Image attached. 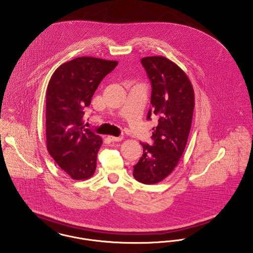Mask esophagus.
<instances>
[{"label": "esophagus", "instance_id": "34e87169", "mask_svg": "<svg viewBox=\"0 0 253 253\" xmlns=\"http://www.w3.org/2000/svg\"><path fill=\"white\" fill-rule=\"evenodd\" d=\"M108 138H109L111 141H113V142H114V141L119 142V141H121V140L123 139L122 136H113V135H109Z\"/></svg>", "mask_w": 253, "mask_h": 253}]
</instances>
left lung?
I'll return each mask as SVG.
<instances>
[{"mask_svg": "<svg viewBox=\"0 0 253 253\" xmlns=\"http://www.w3.org/2000/svg\"><path fill=\"white\" fill-rule=\"evenodd\" d=\"M152 86L147 119L156 115L153 145L141 143L142 157L134 165V178L144 184L162 181L178 165L187 143L194 111V89L185 73L164 56L141 59Z\"/></svg>", "mask_w": 253, "mask_h": 253, "instance_id": "8db88e82", "label": "left lung"}]
</instances>
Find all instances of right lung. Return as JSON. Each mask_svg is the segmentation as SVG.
Listing matches in <instances>:
<instances>
[{"label": "right lung", "mask_w": 253, "mask_h": 253, "mask_svg": "<svg viewBox=\"0 0 253 253\" xmlns=\"http://www.w3.org/2000/svg\"><path fill=\"white\" fill-rule=\"evenodd\" d=\"M117 61L77 57L62 64L51 75L45 95V134L49 155L70 177L93 175L102 139L84 127L83 116L91 97Z\"/></svg>", "instance_id": "obj_1"}]
</instances>
